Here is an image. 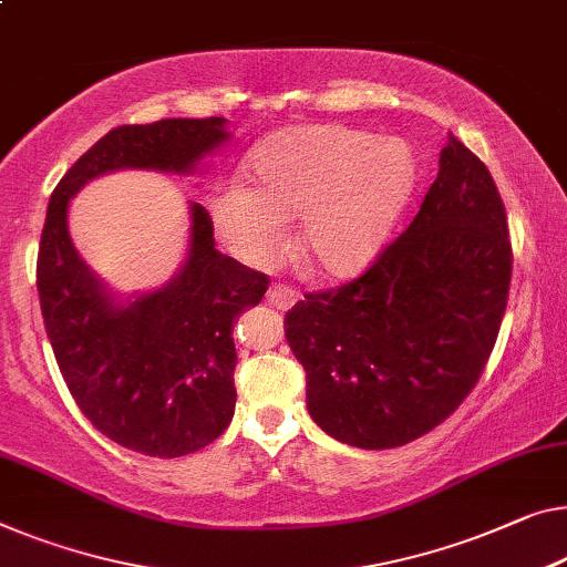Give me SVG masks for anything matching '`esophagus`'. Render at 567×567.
Segmentation results:
<instances>
[{"label":"esophagus","mask_w":567,"mask_h":567,"mask_svg":"<svg viewBox=\"0 0 567 567\" xmlns=\"http://www.w3.org/2000/svg\"><path fill=\"white\" fill-rule=\"evenodd\" d=\"M295 300H298V292L292 290V287H287V285H280V282H272L269 285V290H267V302L272 308H277V310H287V308H292L295 306Z\"/></svg>","instance_id":"esophagus-1"}]
</instances>
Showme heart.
Segmentation results:
<instances>
[{"label": "heart", "mask_w": 567, "mask_h": 567, "mask_svg": "<svg viewBox=\"0 0 567 567\" xmlns=\"http://www.w3.org/2000/svg\"><path fill=\"white\" fill-rule=\"evenodd\" d=\"M255 183L229 181L210 196L221 239L247 265H267L285 224L300 218L298 249L312 269L349 277L364 269L390 234L412 188L410 150L349 126H302L255 157Z\"/></svg>", "instance_id": "b5f03b06"}]
</instances>
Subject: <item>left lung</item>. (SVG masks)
I'll return each instance as SVG.
<instances>
[{
    "mask_svg": "<svg viewBox=\"0 0 567 567\" xmlns=\"http://www.w3.org/2000/svg\"><path fill=\"white\" fill-rule=\"evenodd\" d=\"M512 259L492 173L447 134L408 229L359 277L287 310L312 420L336 441L384 451L451 417L494 351Z\"/></svg>",
    "mask_w": 567,
    "mask_h": 567,
    "instance_id": "obj_1",
    "label": "left lung"
}]
</instances>
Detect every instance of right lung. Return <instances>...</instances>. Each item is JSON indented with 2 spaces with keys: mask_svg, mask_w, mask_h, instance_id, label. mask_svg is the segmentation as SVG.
<instances>
[{
  "mask_svg": "<svg viewBox=\"0 0 567 567\" xmlns=\"http://www.w3.org/2000/svg\"><path fill=\"white\" fill-rule=\"evenodd\" d=\"M226 137L218 116L116 126L61 177L42 226L40 310L65 386L99 433L152 458L196 453L231 422V331L265 298L269 277L221 255L208 210L193 203L183 272L116 308L68 239V200L91 177L120 167L188 173Z\"/></svg>",
  "mask_w": 567,
  "mask_h": 567,
  "instance_id": "right-lung-1",
  "label": "right lung"
}]
</instances>
